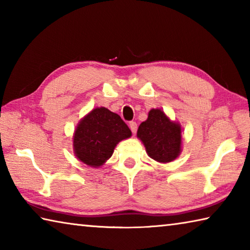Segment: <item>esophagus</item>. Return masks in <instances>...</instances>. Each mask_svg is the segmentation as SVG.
Wrapping results in <instances>:
<instances>
[{"label": "esophagus", "instance_id": "esophagus-1", "mask_svg": "<svg viewBox=\"0 0 250 250\" xmlns=\"http://www.w3.org/2000/svg\"><path fill=\"white\" fill-rule=\"evenodd\" d=\"M129 128L131 129V131H132V133H135V132H137L138 125L134 121H131V122H129Z\"/></svg>", "mask_w": 250, "mask_h": 250}]
</instances>
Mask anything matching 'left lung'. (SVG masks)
<instances>
[{
    "label": "left lung",
    "instance_id": "obj_1",
    "mask_svg": "<svg viewBox=\"0 0 250 250\" xmlns=\"http://www.w3.org/2000/svg\"><path fill=\"white\" fill-rule=\"evenodd\" d=\"M137 137L151 159L170 163L182 152V126L161 109H151L147 119L139 125Z\"/></svg>",
    "mask_w": 250,
    "mask_h": 250
}]
</instances>
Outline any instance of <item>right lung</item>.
<instances>
[{
    "label": "right lung",
    "mask_w": 250,
    "mask_h": 250,
    "mask_svg": "<svg viewBox=\"0 0 250 250\" xmlns=\"http://www.w3.org/2000/svg\"><path fill=\"white\" fill-rule=\"evenodd\" d=\"M132 133L119 115L104 107L88 112L78 122L73 135L75 156L91 167H100L111 158L118 143Z\"/></svg>",
    "instance_id": "1"
}]
</instances>
